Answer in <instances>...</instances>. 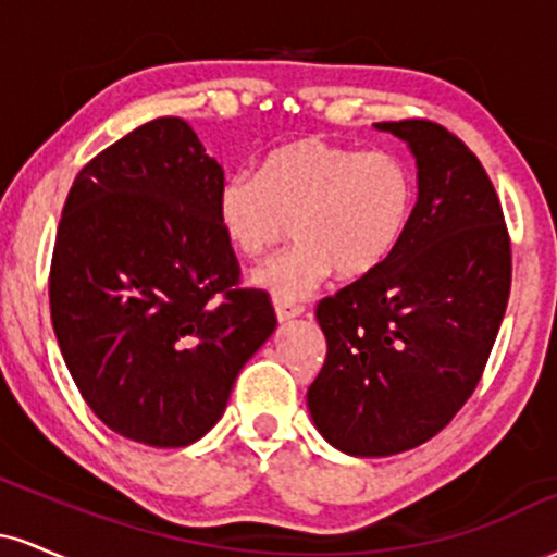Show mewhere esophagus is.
Instances as JSON below:
<instances>
[{"instance_id":"obj_1","label":"esophagus","mask_w":557,"mask_h":557,"mask_svg":"<svg viewBox=\"0 0 557 557\" xmlns=\"http://www.w3.org/2000/svg\"><path fill=\"white\" fill-rule=\"evenodd\" d=\"M304 306L300 304H293V300H285V298H274V314H277L280 322H290V319H296L304 314Z\"/></svg>"}]
</instances>
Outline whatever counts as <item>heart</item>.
<instances>
[{"mask_svg":"<svg viewBox=\"0 0 557 557\" xmlns=\"http://www.w3.org/2000/svg\"><path fill=\"white\" fill-rule=\"evenodd\" d=\"M417 201L413 172L393 151H363L327 138L280 146L259 175L235 172L214 212L233 251L259 259L287 235L296 243L253 274L274 298L311 296L332 272L363 277L395 251Z\"/></svg>","mask_w":557,"mask_h":557,"instance_id":"1","label":"heart"}]
</instances>
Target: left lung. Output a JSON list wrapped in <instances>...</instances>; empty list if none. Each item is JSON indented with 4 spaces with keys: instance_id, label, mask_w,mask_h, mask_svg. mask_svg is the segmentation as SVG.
<instances>
[{
    "instance_id": "left-lung-1",
    "label": "left lung",
    "mask_w": 557,
    "mask_h": 557,
    "mask_svg": "<svg viewBox=\"0 0 557 557\" xmlns=\"http://www.w3.org/2000/svg\"><path fill=\"white\" fill-rule=\"evenodd\" d=\"M411 146L419 198L385 264L317 304V430L361 458L411 450L471 398L510 296V235L474 151L432 120L376 123Z\"/></svg>"
}]
</instances>
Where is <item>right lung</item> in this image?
I'll use <instances>...</instances> for the list:
<instances>
[{
    "instance_id": "obj_1",
    "label": "right lung",
    "mask_w": 557,
    "mask_h": 557,
    "mask_svg": "<svg viewBox=\"0 0 557 557\" xmlns=\"http://www.w3.org/2000/svg\"><path fill=\"white\" fill-rule=\"evenodd\" d=\"M222 181L188 123L157 117L96 154L62 209L57 343L88 408L133 443L203 437L277 327L270 296L240 287L214 212Z\"/></svg>"
}]
</instances>
